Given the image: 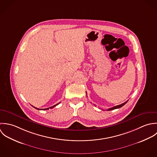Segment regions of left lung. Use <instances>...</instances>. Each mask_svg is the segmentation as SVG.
Returning <instances> with one entry per match:
<instances>
[{
  "mask_svg": "<svg viewBox=\"0 0 157 157\" xmlns=\"http://www.w3.org/2000/svg\"><path fill=\"white\" fill-rule=\"evenodd\" d=\"M87 94V93H86ZM128 101H125V102H124V103H123V104H120V105H117V106H115V107H111V108H110V109H107V110H114V109H119V108H121V107H123L124 105H125V104L127 103V102Z\"/></svg>",
  "mask_w": 157,
  "mask_h": 157,
  "instance_id": "obj_1",
  "label": "left lung"
}]
</instances>
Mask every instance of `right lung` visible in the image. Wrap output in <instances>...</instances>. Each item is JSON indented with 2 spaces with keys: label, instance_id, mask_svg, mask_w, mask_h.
<instances>
[{
  "label": "right lung",
  "instance_id": "add662e5",
  "mask_svg": "<svg viewBox=\"0 0 157 157\" xmlns=\"http://www.w3.org/2000/svg\"><path fill=\"white\" fill-rule=\"evenodd\" d=\"M58 104H59V103L57 104H56V105H53V106H52V107H48V108H47V109H38V108H36V107H34V108H35V109H37V110H48V109H52L53 107H55V106L57 105Z\"/></svg>",
  "mask_w": 157,
  "mask_h": 157
}]
</instances>
